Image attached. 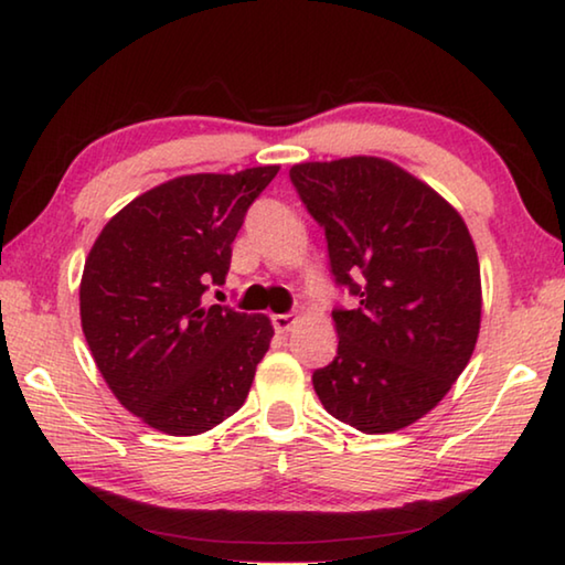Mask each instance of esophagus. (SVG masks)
I'll use <instances>...</instances> for the list:
<instances>
[{"instance_id": "obj_1", "label": "esophagus", "mask_w": 565, "mask_h": 565, "mask_svg": "<svg viewBox=\"0 0 565 565\" xmlns=\"http://www.w3.org/2000/svg\"><path fill=\"white\" fill-rule=\"evenodd\" d=\"M271 323H274L276 333H286V331H291V327L296 323V319L291 317V313H274V317H271Z\"/></svg>"}]
</instances>
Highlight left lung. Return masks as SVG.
<instances>
[{"label":"left lung","instance_id":"left-lung-1","mask_svg":"<svg viewBox=\"0 0 565 565\" xmlns=\"http://www.w3.org/2000/svg\"><path fill=\"white\" fill-rule=\"evenodd\" d=\"M289 177L327 232L331 274L356 309L331 313L337 359L313 371L333 418L401 431L438 406L481 329V269L461 214L381 157L294 164Z\"/></svg>","mask_w":565,"mask_h":565}]
</instances>
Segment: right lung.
Returning a JSON list of instances; mask_svg holds the SVG:
<instances>
[{
  "instance_id": "add662e5",
  "label": "right lung",
  "mask_w": 565,
  "mask_h": 565,
  "mask_svg": "<svg viewBox=\"0 0 565 565\" xmlns=\"http://www.w3.org/2000/svg\"><path fill=\"white\" fill-rule=\"evenodd\" d=\"M276 174L274 164L169 179L114 214L92 246L82 331L111 394L157 431H212L244 406L274 327L202 296L226 281L246 209Z\"/></svg>"
}]
</instances>
